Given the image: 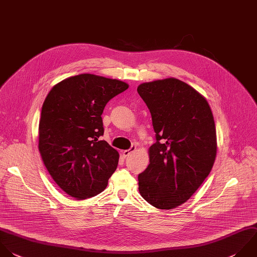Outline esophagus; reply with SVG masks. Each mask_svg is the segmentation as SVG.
Wrapping results in <instances>:
<instances>
[{"mask_svg":"<svg viewBox=\"0 0 257 257\" xmlns=\"http://www.w3.org/2000/svg\"><path fill=\"white\" fill-rule=\"evenodd\" d=\"M136 149H137V148H136V146H132V147H131V149L125 150V151H123V152H122V156H123V157H128L132 153H134V152L136 151Z\"/></svg>","mask_w":257,"mask_h":257,"instance_id":"34e87169","label":"esophagus"}]
</instances>
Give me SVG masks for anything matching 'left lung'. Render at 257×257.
I'll list each match as a JSON object with an SVG mask.
<instances>
[{
    "mask_svg": "<svg viewBox=\"0 0 257 257\" xmlns=\"http://www.w3.org/2000/svg\"><path fill=\"white\" fill-rule=\"evenodd\" d=\"M138 92L157 140L138 177L139 191L152 206L170 210L190 199L211 172L217 153L213 114L205 97L176 78L142 83Z\"/></svg>",
    "mask_w": 257,
    "mask_h": 257,
    "instance_id": "left-lung-1",
    "label": "left lung"
}]
</instances>
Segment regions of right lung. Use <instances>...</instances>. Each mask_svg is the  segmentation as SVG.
Instances as JSON below:
<instances>
[{
    "label": "right lung",
    "instance_id": "obj_1",
    "mask_svg": "<svg viewBox=\"0 0 257 257\" xmlns=\"http://www.w3.org/2000/svg\"><path fill=\"white\" fill-rule=\"evenodd\" d=\"M128 88L125 82L79 74L57 83L42 106L39 152L55 183L83 200L101 193L119 155L105 141L101 114L106 103Z\"/></svg>",
    "mask_w": 257,
    "mask_h": 257
}]
</instances>
